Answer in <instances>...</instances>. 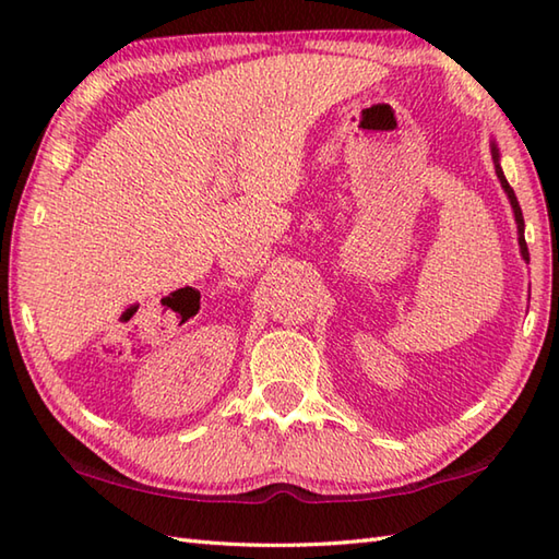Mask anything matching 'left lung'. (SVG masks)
<instances>
[{
    "label": "left lung",
    "instance_id": "obj_1",
    "mask_svg": "<svg viewBox=\"0 0 559 559\" xmlns=\"http://www.w3.org/2000/svg\"><path fill=\"white\" fill-rule=\"evenodd\" d=\"M490 151H492V163H495L497 180H500V185H502V189H504V194H507V199H509V204H512V211H514L516 235H519V252H521V257H524V261L528 264V247H526V237H524V213H521V206H519V201H516L514 189L509 187L507 177H504V173H502V165H500V148H497L495 141H490Z\"/></svg>",
    "mask_w": 559,
    "mask_h": 559
}]
</instances>
